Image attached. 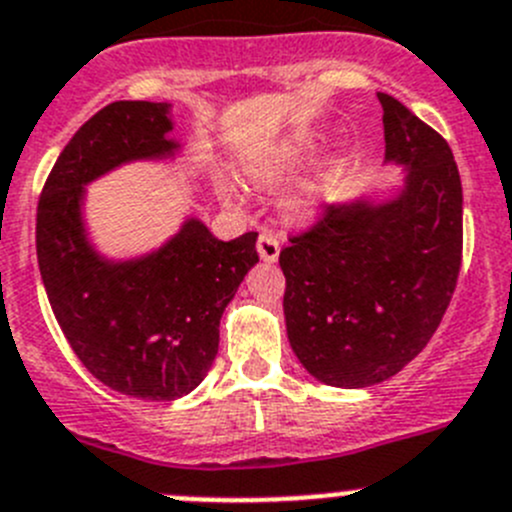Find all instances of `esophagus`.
<instances>
[{
	"mask_svg": "<svg viewBox=\"0 0 512 512\" xmlns=\"http://www.w3.org/2000/svg\"><path fill=\"white\" fill-rule=\"evenodd\" d=\"M257 252H260L262 262H278L280 257L278 237L270 232H260V237H257Z\"/></svg>",
	"mask_w": 512,
	"mask_h": 512,
	"instance_id": "1",
	"label": "esophagus"
}]
</instances>
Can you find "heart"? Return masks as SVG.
<instances>
[{
    "label": "heart",
    "mask_w": 512,
    "mask_h": 512,
    "mask_svg": "<svg viewBox=\"0 0 512 512\" xmlns=\"http://www.w3.org/2000/svg\"><path fill=\"white\" fill-rule=\"evenodd\" d=\"M323 133H300V136H290L285 141L272 143L265 151H257L255 156L245 161V174L252 184L262 186V189H275V186L285 184L293 179L303 166L315 156V151L323 146ZM341 176V159L336 154L326 156V161L315 166L298 186L288 194L285 207L295 217H313L321 212L333 197V189ZM227 197H234V189L229 186Z\"/></svg>",
    "instance_id": "heart-1"
}]
</instances>
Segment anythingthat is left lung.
<instances>
[{
  "instance_id": "obj_1",
  "label": "left lung",
  "mask_w": 512,
  "mask_h": 512,
  "mask_svg": "<svg viewBox=\"0 0 512 512\" xmlns=\"http://www.w3.org/2000/svg\"><path fill=\"white\" fill-rule=\"evenodd\" d=\"M384 161L404 169L386 199L331 204L280 252L285 328L310 376L364 389L399 374L437 331L462 262V184L450 146L379 93Z\"/></svg>"
}]
</instances>
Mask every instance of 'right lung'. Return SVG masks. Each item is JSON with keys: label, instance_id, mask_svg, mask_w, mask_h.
Returning <instances> with one entry per match:
<instances>
[{"label": "right lung", "instance_id": "add662e5", "mask_svg": "<svg viewBox=\"0 0 512 512\" xmlns=\"http://www.w3.org/2000/svg\"><path fill=\"white\" fill-rule=\"evenodd\" d=\"M171 103L118 100L62 148L37 204V262L60 323L85 369L118 394L171 401L204 381L219 321L260 260L257 232L222 242L197 217L151 252L108 257L85 227V186L133 161H174Z\"/></svg>", "mask_w": 512, "mask_h": 512}]
</instances>
